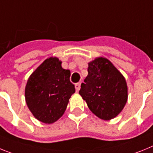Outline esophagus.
I'll return each instance as SVG.
<instances>
[{
  "mask_svg": "<svg viewBox=\"0 0 153 153\" xmlns=\"http://www.w3.org/2000/svg\"><path fill=\"white\" fill-rule=\"evenodd\" d=\"M75 89H76L77 92H78L79 89H80V87H81V83L80 82H78L75 85Z\"/></svg>",
  "mask_w": 153,
  "mask_h": 153,
  "instance_id": "1",
  "label": "esophagus"
}]
</instances>
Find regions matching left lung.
Wrapping results in <instances>:
<instances>
[{
    "label": "left lung",
    "mask_w": 153,
    "mask_h": 153,
    "mask_svg": "<svg viewBox=\"0 0 153 153\" xmlns=\"http://www.w3.org/2000/svg\"><path fill=\"white\" fill-rule=\"evenodd\" d=\"M88 76L81 85L79 94L89 109L104 120L120 113L128 99V88L123 75L105 58L88 63Z\"/></svg>",
    "instance_id": "obj_1"
}]
</instances>
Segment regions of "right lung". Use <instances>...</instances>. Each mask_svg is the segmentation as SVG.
Segmentation results:
<instances>
[{
    "instance_id": "1",
    "label": "right lung",
    "mask_w": 153,
    "mask_h": 153,
    "mask_svg": "<svg viewBox=\"0 0 153 153\" xmlns=\"http://www.w3.org/2000/svg\"><path fill=\"white\" fill-rule=\"evenodd\" d=\"M70 75V71L62 68L58 58H49L29 77L25 99L37 119L51 124L63 115L69 99L75 92Z\"/></svg>"
}]
</instances>
